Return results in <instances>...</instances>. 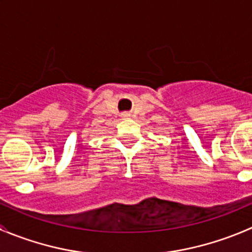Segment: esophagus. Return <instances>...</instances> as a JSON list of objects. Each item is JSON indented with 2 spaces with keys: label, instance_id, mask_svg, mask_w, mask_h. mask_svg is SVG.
<instances>
[{
  "label": "esophagus",
  "instance_id": "obj_1",
  "mask_svg": "<svg viewBox=\"0 0 252 252\" xmlns=\"http://www.w3.org/2000/svg\"><path fill=\"white\" fill-rule=\"evenodd\" d=\"M123 117H124V118H128L129 114H128V113H124V114H123Z\"/></svg>",
  "mask_w": 252,
  "mask_h": 252
}]
</instances>
